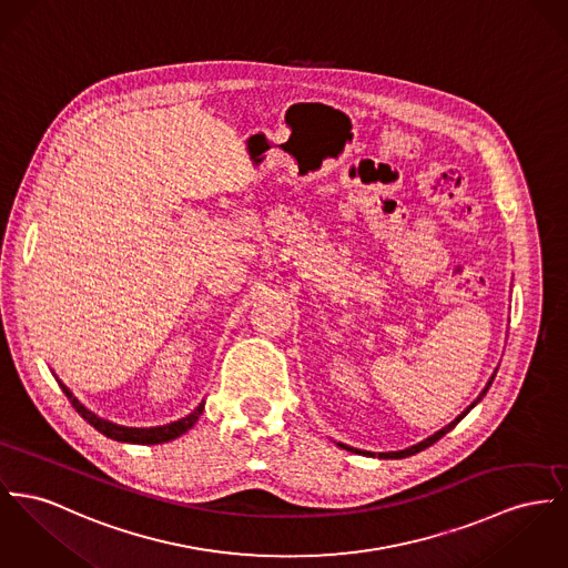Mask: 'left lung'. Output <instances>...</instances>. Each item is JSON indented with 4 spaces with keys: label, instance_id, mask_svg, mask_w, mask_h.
Masks as SVG:
<instances>
[{
    "label": "left lung",
    "instance_id": "8db88e82",
    "mask_svg": "<svg viewBox=\"0 0 568 568\" xmlns=\"http://www.w3.org/2000/svg\"><path fill=\"white\" fill-rule=\"evenodd\" d=\"M493 378H495V375H493V377L489 378V383H487V387H485V389H483V392H480V396H478V398H476V400H474V403H471V405H469V407H467V409H465V412H463V414H460V416L456 417V419H454V422H450V424H448V426H446V428H442V430H437V433H435V435H430V437H428V439H424V442H419V444H416V446H412V448H407V450H398V453H383V454H378V456H381V458H405V456H412V454L419 453V450H424V448H428V446H433V444H435V442H439V439H442V437H444V435H446V433H450V430H453L454 426H456V424H458V422H460V419H463V417H465V416H467V414H469V409H474V405H476V403H480V400H483V396H485V394H487V392H489V387H491ZM341 446H342V444H341ZM342 448H346V446H342ZM346 450H351V453H359V450H353V448H346ZM359 454H368V453H359Z\"/></svg>",
    "mask_w": 568,
    "mask_h": 568
}]
</instances>
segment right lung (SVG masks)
Segmentation results:
<instances>
[{"label":"right lung","instance_id":"1","mask_svg":"<svg viewBox=\"0 0 568 568\" xmlns=\"http://www.w3.org/2000/svg\"><path fill=\"white\" fill-rule=\"evenodd\" d=\"M60 387L64 389L67 398L71 400V405L75 407L77 414L83 417L90 426H94L99 433H103L105 437L115 439V442H126V444H163V442H170V439H176L181 437L183 433H187L191 426L195 424V419L202 414L204 409V400L191 412L190 416L181 417L176 422H170L165 426H154V428H129V426H118L114 422H108L103 417L94 416L90 409H85L75 396L73 392L60 381Z\"/></svg>","mask_w":568,"mask_h":568}]
</instances>
